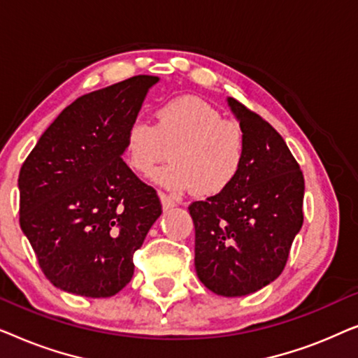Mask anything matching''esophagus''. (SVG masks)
Listing matches in <instances>:
<instances>
[{"mask_svg": "<svg viewBox=\"0 0 358 358\" xmlns=\"http://www.w3.org/2000/svg\"><path fill=\"white\" fill-rule=\"evenodd\" d=\"M159 199H161V203H163V208H164V210L174 207V205L178 203V202H176V200H174V197H171V195L164 194V192H159Z\"/></svg>", "mask_w": 358, "mask_h": 358, "instance_id": "esophagus-1", "label": "esophagus"}]
</instances>
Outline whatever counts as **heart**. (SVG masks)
Here are the masks:
<instances>
[{"label":"heart","mask_w":358,"mask_h":358,"mask_svg":"<svg viewBox=\"0 0 358 358\" xmlns=\"http://www.w3.org/2000/svg\"><path fill=\"white\" fill-rule=\"evenodd\" d=\"M169 150L173 163L156 173V182L174 192L215 195L238 179L248 140L243 127L224 120L217 107L182 96L161 104L153 124L134 120L124 134L125 161L140 176L153 174Z\"/></svg>","instance_id":"1"}]
</instances>
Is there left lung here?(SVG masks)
<instances>
[{
	"label": "left lung",
	"mask_w": 358,
	"mask_h": 358,
	"mask_svg": "<svg viewBox=\"0 0 358 358\" xmlns=\"http://www.w3.org/2000/svg\"><path fill=\"white\" fill-rule=\"evenodd\" d=\"M248 140L238 179L195 200V271L208 290L244 296L280 275L303 224L305 179L278 131L256 112L228 99Z\"/></svg>",
	"instance_id": "8db88e82"
}]
</instances>
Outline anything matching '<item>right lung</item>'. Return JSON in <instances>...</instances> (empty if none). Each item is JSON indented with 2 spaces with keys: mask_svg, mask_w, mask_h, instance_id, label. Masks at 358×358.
Returning <instances> with one entry per match:
<instances>
[{
  "mask_svg": "<svg viewBox=\"0 0 358 358\" xmlns=\"http://www.w3.org/2000/svg\"><path fill=\"white\" fill-rule=\"evenodd\" d=\"M156 83L138 75L78 97L21 166L19 224L60 290L107 298L134 277V252L163 210L122 159L124 134Z\"/></svg>",
  "mask_w": 358,
  "mask_h": 358,
  "instance_id": "obj_1",
  "label": "right lung"
}]
</instances>
